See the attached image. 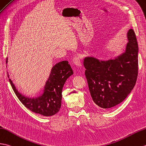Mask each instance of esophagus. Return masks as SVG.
<instances>
[{
    "mask_svg": "<svg viewBox=\"0 0 146 146\" xmlns=\"http://www.w3.org/2000/svg\"><path fill=\"white\" fill-rule=\"evenodd\" d=\"M73 63L74 65H75L77 66H81V60L79 56H75L73 58Z\"/></svg>",
    "mask_w": 146,
    "mask_h": 146,
    "instance_id": "obj_1",
    "label": "esophagus"
}]
</instances>
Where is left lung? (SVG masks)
I'll use <instances>...</instances> for the list:
<instances>
[{
  "mask_svg": "<svg viewBox=\"0 0 146 146\" xmlns=\"http://www.w3.org/2000/svg\"><path fill=\"white\" fill-rule=\"evenodd\" d=\"M124 52L113 59L101 60L84 58L85 76L93 101L108 109L126 99L136 83L138 74V44L135 33L129 29Z\"/></svg>",
  "mask_w": 146,
  "mask_h": 146,
  "instance_id": "8db88e82",
  "label": "left lung"
}]
</instances>
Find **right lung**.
Listing matches in <instances>:
<instances>
[{
	"label": "right lung",
	"mask_w": 146,
	"mask_h": 146,
	"mask_svg": "<svg viewBox=\"0 0 146 146\" xmlns=\"http://www.w3.org/2000/svg\"><path fill=\"white\" fill-rule=\"evenodd\" d=\"M7 62L8 58H7ZM73 74V70L68 61H62L56 63L51 70L43 93L36 97L30 98L23 95L17 90L15 84L10 78L9 81L16 96L27 108L44 116H52L60 110L63 87L66 80ZM7 74L9 78V74Z\"/></svg>",
	"instance_id": "add662e5"
}]
</instances>
